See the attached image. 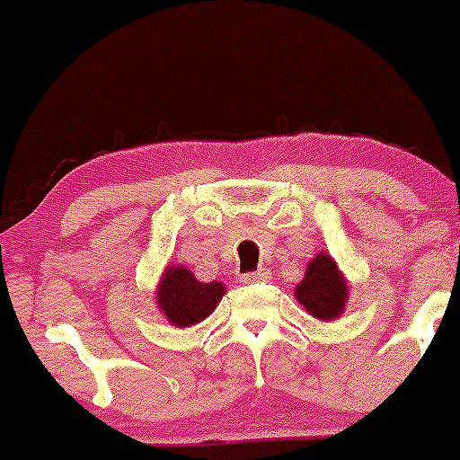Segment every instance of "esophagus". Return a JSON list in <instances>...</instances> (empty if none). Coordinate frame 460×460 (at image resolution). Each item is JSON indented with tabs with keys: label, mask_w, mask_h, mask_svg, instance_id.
Masks as SVG:
<instances>
[{
	"label": "esophagus",
	"mask_w": 460,
	"mask_h": 460,
	"mask_svg": "<svg viewBox=\"0 0 460 460\" xmlns=\"http://www.w3.org/2000/svg\"><path fill=\"white\" fill-rule=\"evenodd\" d=\"M269 278H271L269 269H258V271L244 273V276L240 278V280H243L244 285H253V282H264V280H269Z\"/></svg>",
	"instance_id": "34e87169"
}]
</instances>
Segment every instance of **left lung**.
<instances>
[{
    "instance_id": "8db88e82",
    "label": "left lung",
    "mask_w": 460,
    "mask_h": 460,
    "mask_svg": "<svg viewBox=\"0 0 460 460\" xmlns=\"http://www.w3.org/2000/svg\"><path fill=\"white\" fill-rule=\"evenodd\" d=\"M296 300L318 320H333L345 312L349 298V285L338 269L336 260L327 253H318L307 264L305 278L296 287Z\"/></svg>"
}]
</instances>
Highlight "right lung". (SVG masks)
Instances as JSON below:
<instances>
[{"mask_svg": "<svg viewBox=\"0 0 460 460\" xmlns=\"http://www.w3.org/2000/svg\"><path fill=\"white\" fill-rule=\"evenodd\" d=\"M225 296L222 282H200L187 267H166L157 285L155 300L173 327H191L213 314Z\"/></svg>", "mask_w": 460, "mask_h": 460, "instance_id": "right-lung-1", "label": "right lung"}]
</instances>
